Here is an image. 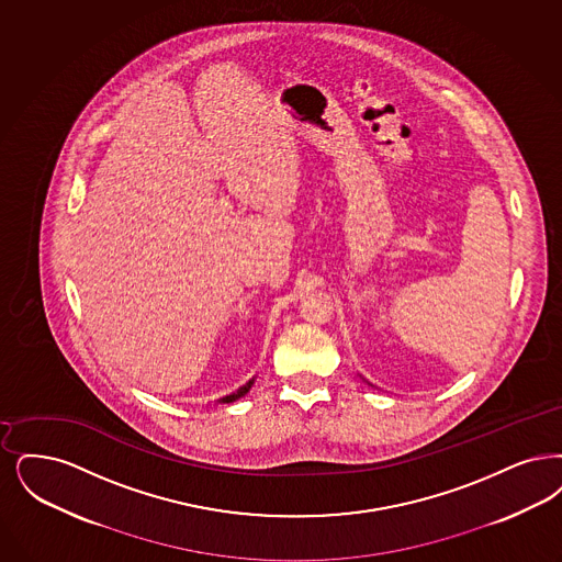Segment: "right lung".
<instances>
[{
    "label": "right lung",
    "mask_w": 562,
    "mask_h": 562,
    "mask_svg": "<svg viewBox=\"0 0 562 562\" xmlns=\"http://www.w3.org/2000/svg\"><path fill=\"white\" fill-rule=\"evenodd\" d=\"M252 382L255 381H248L247 384H245V386H240L236 393H232V395H225L224 400H222V404H229V402H236L238 397H243L245 393H248V389L252 386Z\"/></svg>",
    "instance_id": "obj_1"
}]
</instances>
